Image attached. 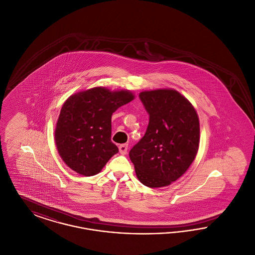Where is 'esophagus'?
<instances>
[{"instance_id":"esophagus-1","label":"esophagus","mask_w":255,"mask_h":255,"mask_svg":"<svg viewBox=\"0 0 255 255\" xmlns=\"http://www.w3.org/2000/svg\"><path fill=\"white\" fill-rule=\"evenodd\" d=\"M127 151H128V144H122L120 145V152L122 155H126L127 154Z\"/></svg>"}]
</instances>
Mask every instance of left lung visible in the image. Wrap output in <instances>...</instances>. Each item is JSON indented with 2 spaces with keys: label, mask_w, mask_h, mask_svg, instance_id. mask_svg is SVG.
Listing matches in <instances>:
<instances>
[{
  "label": "left lung",
  "mask_w": 255,
  "mask_h": 255,
  "mask_svg": "<svg viewBox=\"0 0 255 255\" xmlns=\"http://www.w3.org/2000/svg\"><path fill=\"white\" fill-rule=\"evenodd\" d=\"M149 123L130 150L137 179L148 187L177 181L193 162L200 141L199 118L191 103L175 90L139 94Z\"/></svg>",
  "instance_id": "8db88e82"
}]
</instances>
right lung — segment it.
Wrapping results in <instances>:
<instances>
[{
	"label": "right lung",
	"mask_w": 255,
	"mask_h": 255,
	"mask_svg": "<svg viewBox=\"0 0 255 255\" xmlns=\"http://www.w3.org/2000/svg\"><path fill=\"white\" fill-rule=\"evenodd\" d=\"M133 99L128 91L97 87L66 100L56 124L55 142L70 168L83 176L97 175L119 152L111 141L112 115Z\"/></svg>",
	"instance_id": "obj_1"
}]
</instances>
